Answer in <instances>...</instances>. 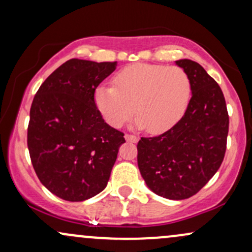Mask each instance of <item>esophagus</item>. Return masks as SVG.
<instances>
[{
    "label": "esophagus",
    "instance_id": "34e87169",
    "mask_svg": "<svg viewBox=\"0 0 252 252\" xmlns=\"http://www.w3.org/2000/svg\"><path fill=\"white\" fill-rule=\"evenodd\" d=\"M124 138H126V141L131 142V143H137V141H138V138L136 137V136H134V135H128V134H126V136H124Z\"/></svg>",
    "mask_w": 252,
    "mask_h": 252
}]
</instances>
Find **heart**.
<instances>
[{
  "label": "heart",
  "instance_id": "heart-1",
  "mask_svg": "<svg viewBox=\"0 0 252 252\" xmlns=\"http://www.w3.org/2000/svg\"><path fill=\"white\" fill-rule=\"evenodd\" d=\"M191 96V81L180 66L137 63L114 77V87L101 86L95 104L109 126L120 128L131 115L134 124L162 134L183 117Z\"/></svg>",
  "mask_w": 252,
  "mask_h": 252
}]
</instances>
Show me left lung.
Here are the masks:
<instances>
[{"label": "left lung", "mask_w": 252, "mask_h": 252, "mask_svg": "<svg viewBox=\"0 0 252 252\" xmlns=\"http://www.w3.org/2000/svg\"><path fill=\"white\" fill-rule=\"evenodd\" d=\"M191 81V98L177 123L156 137H142L137 163L153 192L168 199H186L199 191L222 164L229 131L225 99L201 64L178 60Z\"/></svg>", "instance_id": "8db88e82"}]
</instances>
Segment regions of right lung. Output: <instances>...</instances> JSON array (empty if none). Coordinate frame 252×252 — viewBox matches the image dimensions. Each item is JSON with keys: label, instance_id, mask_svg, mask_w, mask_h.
<instances>
[{"label": "right lung", "instance_id": "right-lung-1", "mask_svg": "<svg viewBox=\"0 0 252 252\" xmlns=\"http://www.w3.org/2000/svg\"><path fill=\"white\" fill-rule=\"evenodd\" d=\"M116 66L117 62L69 60L34 97L28 126L30 159L41 183L65 201H86L104 190L126 142L95 104L96 88Z\"/></svg>", "mask_w": 252, "mask_h": 252}]
</instances>
